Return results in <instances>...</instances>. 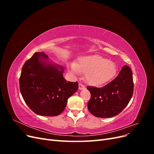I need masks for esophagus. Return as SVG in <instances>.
Here are the masks:
<instances>
[{
	"label": "esophagus",
	"instance_id": "34e87169",
	"mask_svg": "<svg viewBox=\"0 0 154 154\" xmlns=\"http://www.w3.org/2000/svg\"><path fill=\"white\" fill-rule=\"evenodd\" d=\"M84 88H85V87L83 85L82 83H79V89L80 90H82V89H84Z\"/></svg>",
	"mask_w": 154,
	"mask_h": 154
}]
</instances>
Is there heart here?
Masks as SVG:
<instances>
[{
    "label": "heart",
    "instance_id": "1",
    "mask_svg": "<svg viewBox=\"0 0 154 154\" xmlns=\"http://www.w3.org/2000/svg\"><path fill=\"white\" fill-rule=\"evenodd\" d=\"M69 69L75 74L85 73L86 82L94 86L101 85L109 82L117 72L115 63L97 55L82 57L77 63L70 65Z\"/></svg>",
    "mask_w": 154,
    "mask_h": 154
}]
</instances>
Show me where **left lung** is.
<instances>
[{
    "mask_svg": "<svg viewBox=\"0 0 154 154\" xmlns=\"http://www.w3.org/2000/svg\"><path fill=\"white\" fill-rule=\"evenodd\" d=\"M91 92L88 110L96 117L111 118L119 114L131 100L134 92L132 70L122 67L118 75L103 87H87Z\"/></svg>",
    "mask_w": 154,
    "mask_h": 154,
    "instance_id": "left-lung-1",
    "label": "left lung"
}]
</instances>
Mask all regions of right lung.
Segmentation results:
<instances>
[{"label":"right lung","instance_id":"add662e5","mask_svg":"<svg viewBox=\"0 0 154 154\" xmlns=\"http://www.w3.org/2000/svg\"><path fill=\"white\" fill-rule=\"evenodd\" d=\"M48 56L36 52L22 67L20 90L26 103L38 115L56 116L66 108L67 100L78 88V82H67L63 67L48 61Z\"/></svg>","mask_w":154,"mask_h":154}]
</instances>
